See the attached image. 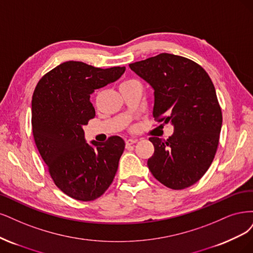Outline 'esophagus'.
<instances>
[{
  "label": "esophagus",
  "mask_w": 253,
  "mask_h": 253,
  "mask_svg": "<svg viewBox=\"0 0 253 253\" xmlns=\"http://www.w3.org/2000/svg\"><path fill=\"white\" fill-rule=\"evenodd\" d=\"M137 142L136 138H128V140H126V145L130 146V145H133Z\"/></svg>",
  "instance_id": "esophagus-1"
}]
</instances>
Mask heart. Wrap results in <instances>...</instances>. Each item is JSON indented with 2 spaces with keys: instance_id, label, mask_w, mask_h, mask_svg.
Wrapping results in <instances>:
<instances>
[{
  "instance_id": "obj_1",
  "label": "heart",
  "mask_w": 253,
  "mask_h": 253,
  "mask_svg": "<svg viewBox=\"0 0 253 253\" xmlns=\"http://www.w3.org/2000/svg\"><path fill=\"white\" fill-rule=\"evenodd\" d=\"M127 85H140V84H138L135 80H127V81H124V82L121 84L120 87L127 86Z\"/></svg>"
}]
</instances>
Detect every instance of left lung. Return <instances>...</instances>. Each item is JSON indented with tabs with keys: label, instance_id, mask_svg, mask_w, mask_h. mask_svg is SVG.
<instances>
[{
	"label": "left lung",
	"instance_id": "obj_1",
	"mask_svg": "<svg viewBox=\"0 0 253 253\" xmlns=\"http://www.w3.org/2000/svg\"><path fill=\"white\" fill-rule=\"evenodd\" d=\"M129 67L154 89V121L174 126L167 141L149 137V170L170 189L190 187L206 173L218 146L223 118L212 81L199 64L170 53Z\"/></svg>",
	"mask_w": 253,
	"mask_h": 253
}]
</instances>
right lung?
I'll return each mask as SVG.
<instances>
[{"mask_svg":"<svg viewBox=\"0 0 253 253\" xmlns=\"http://www.w3.org/2000/svg\"><path fill=\"white\" fill-rule=\"evenodd\" d=\"M125 69L68 61L43 76L34 91L31 125L37 148L56 187L75 200L100 198L117 173L123 138L113 135L89 145L83 126L95 117L90 102L94 89L115 82Z\"/></svg>","mask_w":253,"mask_h":253,"instance_id":"obj_1","label":"right lung"}]
</instances>
